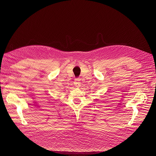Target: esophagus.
<instances>
[{
	"instance_id": "obj_1",
	"label": "esophagus",
	"mask_w": 156,
	"mask_h": 156,
	"mask_svg": "<svg viewBox=\"0 0 156 156\" xmlns=\"http://www.w3.org/2000/svg\"><path fill=\"white\" fill-rule=\"evenodd\" d=\"M74 85L76 87H80V79H76L74 80Z\"/></svg>"
}]
</instances>
